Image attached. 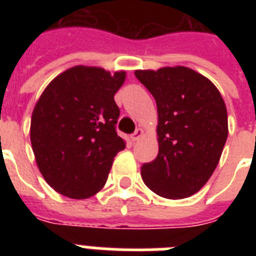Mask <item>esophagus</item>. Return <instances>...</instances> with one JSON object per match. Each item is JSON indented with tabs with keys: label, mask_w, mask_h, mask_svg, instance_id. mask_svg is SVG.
Returning a JSON list of instances; mask_svg holds the SVG:
<instances>
[{
	"label": "esophagus",
	"mask_w": 256,
	"mask_h": 256,
	"mask_svg": "<svg viewBox=\"0 0 256 256\" xmlns=\"http://www.w3.org/2000/svg\"><path fill=\"white\" fill-rule=\"evenodd\" d=\"M142 136H144V130H142V128H136V132L132 134V140H138Z\"/></svg>",
	"instance_id": "obj_1"
}]
</instances>
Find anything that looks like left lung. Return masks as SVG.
<instances>
[{
  "instance_id": "obj_1",
  "label": "left lung",
  "mask_w": 256,
  "mask_h": 256,
  "mask_svg": "<svg viewBox=\"0 0 256 256\" xmlns=\"http://www.w3.org/2000/svg\"><path fill=\"white\" fill-rule=\"evenodd\" d=\"M158 108L160 152L140 174L156 194L182 199L198 192L214 172L226 144L227 110L214 84L183 66L136 70Z\"/></svg>"
}]
</instances>
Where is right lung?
Listing matches in <instances>:
<instances>
[{
    "mask_svg": "<svg viewBox=\"0 0 256 256\" xmlns=\"http://www.w3.org/2000/svg\"><path fill=\"white\" fill-rule=\"evenodd\" d=\"M124 72L74 66L50 82L33 110L30 140L38 168L60 194L86 199L104 186L126 148L116 134L114 94Z\"/></svg>",
    "mask_w": 256,
    "mask_h": 256,
    "instance_id": "1",
    "label": "right lung"
}]
</instances>
